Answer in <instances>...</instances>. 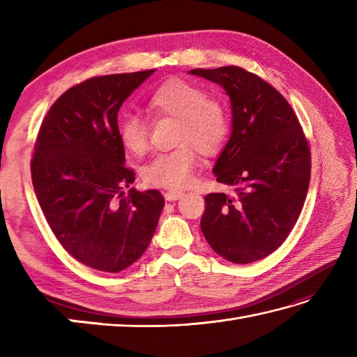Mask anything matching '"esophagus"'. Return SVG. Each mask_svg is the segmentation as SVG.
<instances>
[{
	"label": "esophagus",
	"mask_w": 357,
	"mask_h": 357,
	"mask_svg": "<svg viewBox=\"0 0 357 357\" xmlns=\"http://www.w3.org/2000/svg\"><path fill=\"white\" fill-rule=\"evenodd\" d=\"M183 196H184V192H181V190H167L164 193V198L167 201H176L179 198H183Z\"/></svg>",
	"instance_id": "1"
}]
</instances>
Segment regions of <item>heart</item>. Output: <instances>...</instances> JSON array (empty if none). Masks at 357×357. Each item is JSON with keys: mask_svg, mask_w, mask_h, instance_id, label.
Masks as SVG:
<instances>
[{"mask_svg": "<svg viewBox=\"0 0 357 357\" xmlns=\"http://www.w3.org/2000/svg\"><path fill=\"white\" fill-rule=\"evenodd\" d=\"M147 109L155 116L179 119V147L151 159L142 170L144 183L172 190L183 188L192 183L198 150L210 156L222 149L230 130L229 112L216 98H208L201 86L181 78L167 79L151 90ZM118 136L132 155H142L149 147V126L133 113L121 118Z\"/></svg>", "mask_w": 357, "mask_h": 357, "instance_id": "obj_1", "label": "heart"}]
</instances>
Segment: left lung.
Instances as JSON below:
<instances>
[{"label": "left lung", "instance_id": "8db88e82", "mask_svg": "<svg viewBox=\"0 0 357 357\" xmlns=\"http://www.w3.org/2000/svg\"><path fill=\"white\" fill-rule=\"evenodd\" d=\"M190 73L221 84L233 112L231 136L213 169L233 192L206 196L201 230L224 259L259 261L282 245L304 207L308 139L291 105L257 75L238 66Z\"/></svg>", "mask_w": 357, "mask_h": 357}]
</instances>
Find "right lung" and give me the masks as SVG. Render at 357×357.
Masks as SVG:
<instances>
[{"label": "right lung", "mask_w": 357, "mask_h": 357, "mask_svg": "<svg viewBox=\"0 0 357 357\" xmlns=\"http://www.w3.org/2000/svg\"><path fill=\"white\" fill-rule=\"evenodd\" d=\"M153 72L79 82L53 102L38 132L36 199L59 244L90 268L118 273L139 259L165 204L158 190L130 188L135 172L118 136L121 105Z\"/></svg>", "instance_id": "add662e5"}]
</instances>
